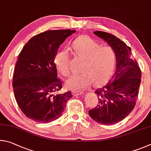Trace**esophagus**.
Instances as JSON below:
<instances>
[{
	"label": "esophagus",
	"instance_id": "obj_1",
	"mask_svg": "<svg viewBox=\"0 0 151 151\" xmlns=\"http://www.w3.org/2000/svg\"><path fill=\"white\" fill-rule=\"evenodd\" d=\"M82 93H83V92H81V91H73V95L75 97L80 96Z\"/></svg>",
	"mask_w": 151,
	"mask_h": 151
}]
</instances>
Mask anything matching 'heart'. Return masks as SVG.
I'll return each mask as SVG.
<instances>
[{
  "instance_id": "b5f03b06",
  "label": "heart",
  "mask_w": 151,
  "mask_h": 151,
  "mask_svg": "<svg viewBox=\"0 0 151 151\" xmlns=\"http://www.w3.org/2000/svg\"><path fill=\"white\" fill-rule=\"evenodd\" d=\"M72 54L82 58L81 72L73 74L66 81L71 90H83L91 85L102 84L111 74L115 63V54L111 47L100 46L97 41L88 36H80L71 45ZM54 63L58 70L63 76L70 72V53L67 50L58 51L54 57Z\"/></svg>"
}]
</instances>
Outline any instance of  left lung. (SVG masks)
<instances>
[{
  "instance_id": "left-lung-1",
  "label": "left lung",
  "mask_w": 151,
  "mask_h": 151,
  "mask_svg": "<svg viewBox=\"0 0 151 151\" xmlns=\"http://www.w3.org/2000/svg\"><path fill=\"white\" fill-rule=\"evenodd\" d=\"M93 34L114 50L116 69L106 85L95 91L98 105L88 113L97 123L112 125L125 119L135 106L141 71L137 61L132 59L131 47L125 42L105 32L95 31Z\"/></svg>"
}]
</instances>
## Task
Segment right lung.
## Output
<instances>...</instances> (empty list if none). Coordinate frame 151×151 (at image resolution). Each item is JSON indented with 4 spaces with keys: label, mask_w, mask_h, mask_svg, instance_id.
<instances>
[{
    "label": "right lung",
    "mask_w": 151,
    "mask_h": 151,
    "mask_svg": "<svg viewBox=\"0 0 151 151\" xmlns=\"http://www.w3.org/2000/svg\"><path fill=\"white\" fill-rule=\"evenodd\" d=\"M76 30H47L32 38L18 55L12 87L16 101L28 118L50 123L59 118L70 91L58 93L62 82L57 77L54 57L65 39Z\"/></svg>",
    "instance_id": "1"
}]
</instances>
